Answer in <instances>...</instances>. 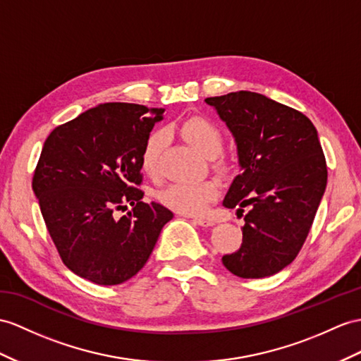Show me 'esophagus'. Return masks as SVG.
Listing matches in <instances>:
<instances>
[{
	"label": "esophagus",
	"mask_w": 361,
	"mask_h": 361,
	"mask_svg": "<svg viewBox=\"0 0 361 361\" xmlns=\"http://www.w3.org/2000/svg\"><path fill=\"white\" fill-rule=\"evenodd\" d=\"M191 219H192V222L197 224L199 226H213L214 225L213 219H208V217H199V216H196V217H191Z\"/></svg>",
	"instance_id": "obj_1"
}]
</instances>
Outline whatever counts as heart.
<instances>
[{"label":"heart","instance_id":"1","mask_svg":"<svg viewBox=\"0 0 361 361\" xmlns=\"http://www.w3.org/2000/svg\"><path fill=\"white\" fill-rule=\"evenodd\" d=\"M178 131L197 150L209 157L216 170L225 171L228 161L221 154L224 147V131L213 121L195 116L178 126ZM166 133L164 130H154L147 136L140 152V166L142 170L156 178L161 173V159L166 147ZM219 195V185L214 180L197 182H174L166 187L159 199L164 205L183 214H200L208 208L209 202Z\"/></svg>","mask_w":361,"mask_h":361}]
</instances>
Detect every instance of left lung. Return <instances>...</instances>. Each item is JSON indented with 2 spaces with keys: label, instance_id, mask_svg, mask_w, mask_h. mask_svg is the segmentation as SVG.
<instances>
[{
  "label": "left lung",
  "instance_id": "1",
  "mask_svg": "<svg viewBox=\"0 0 361 361\" xmlns=\"http://www.w3.org/2000/svg\"><path fill=\"white\" fill-rule=\"evenodd\" d=\"M205 102L233 133L242 169L224 207H237V214L249 208L240 248L222 262L237 277H269L297 257L326 188L317 130L303 113L254 92Z\"/></svg>",
  "mask_w": 361,
  "mask_h": 361
}]
</instances>
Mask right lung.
<instances>
[{"instance_id": "right-lung-1", "label": "right lung", "mask_w": 361, "mask_h": 361, "mask_svg": "<svg viewBox=\"0 0 361 361\" xmlns=\"http://www.w3.org/2000/svg\"><path fill=\"white\" fill-rule=\"evenodd\" d=\"M164 109L107 102L58 126L32 188L64 265L96 285H119L147 263L173 213L142 202L140 152ZM134 207L121 219L114 211Z\"/></svg>"}]
</instances>
